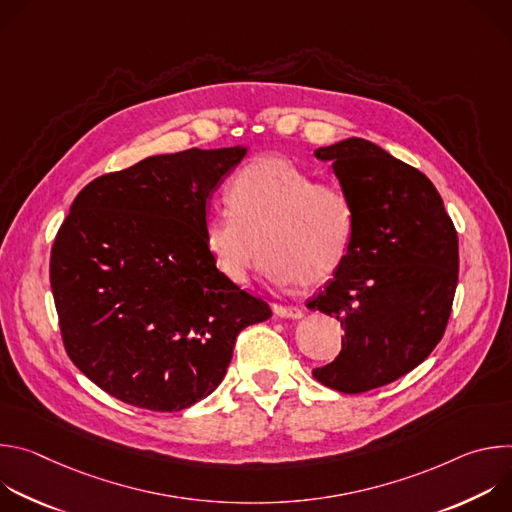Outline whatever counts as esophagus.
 I'll return each mask as SVG.
<instances>
[{
    "label": "esophagus",
    "instance_id": "1",
    "mask_svg": "<svg viewBox=\"0 0 512 512\" xmlns=\"http://www.w3.org/2000/svg\"><path fill=\"white\" fill-rule=\"evenodd\" d=\"M273 312H275V316H279V318H294V320H298V318L304 316V310H302V308H298V306H285V304H275V306H273Z\"/></svg>",
    "mask_w": 512,
    "mask_h": 512
}]
</instances>
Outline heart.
<instances>
[{
	"instance_id": "heart-1",
	"label": "heart",
	"mask_w": 512,
	"mask_h": 512,
	"mask_svg": "<svg viewBox=\"0 0 512 512\" xmlns=\"http://www.w3.org/2000/svg\"><path fill=\"white\" fill-rule=\"evenodd\" d=\"M231 208L206 216L204 239L221 271L243 283L267 255L265 275L300 287L326 283L348 257L356 208L348 190L281 156L249 162L229 184Z\"/></svg>"
}]
</instances>
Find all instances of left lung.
Listing matches in <instances>:
<instances>
[{"label":"left lung","instance_id":"left-lung-1","mask_svg":"<svg viewBox=\"0 0 512 512\" xmlns=\"http://www.w3.org/2000/svg\"><path fill=\"white\" fill-rule=\"evenodd\" d=\"M356 208L346 261L308 308L344 330L340 354L312 375L356 395L413 371L442 340L458 285V233L440 192L413 166L352 137L316 150Z\"/></svg>","mask_w":512,"mask_h":512}]
</instances>
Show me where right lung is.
<instances>
[{"instance_id":"obj_1","label":"right lung","mask_w":512,"mask_h":512,"mask_svg":"<svg viewBox=\"0 0 512 512\" xmlns=\"http://www.w3.org/2000/svg\"><path fill=\"white\" fill-rule=\"evenodd\" d=\"M245 148L152 156L89 182L50 251L64 350L111 397L180 411L223 381L269 304L216 269L206 200Z\"/></svg>"}]
</instances>
